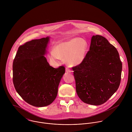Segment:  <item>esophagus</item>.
Returning a JSON list of instances; mask_svg holds the SVG:
<instances>
[{
  "mask_svg": "<svg viewBox=\"0 0 132 132\" xmlns=\"http://www.w3.org/2000/svg\"><path fill=\"white\" fill-rule=\"evenodd\" d=\"M65 71L67 73H71L72 72V71L71 69H70L69 68H65Z\"/></svg>",
  "mask_w": 132,
  "mask_h": 132,
  "instance_id": "obj_1",
  "label": "esophagus"
}]
</instances>
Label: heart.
Wrapping results in <instances>:
<instances>
[{"instance_id":"1","label":"heart","mask_w":132,"mask_h":132,"mask_svg":"<svg viewBox=\"0 0 132 132\" xmlns=\"http://www.w3.org/2000/svg\"><path fill=\"white\" fill-rule=\"evenodd\" d=\"M87 49L88 43L85 39L73 38L58 43L50 51L49 57L54 62H58L60 58L70 65H78L85 60Z\"/></svg>"}]
</instances>
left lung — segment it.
<instances>
[{"label":"left lung","instance_id":"8db88e82","mask_svg":"<svg viewBox=\"0 0 132 132\" xmlns=\"http://www.w3.org/2000/svg\"><path fill=\"white\" fill-rule=\"evenodd\" d=\"M72 69L77 94L81 101L88 104H104L120 85L122 62L119 53L101 36H93L85 60Z\"/></svg>","mask_w":132,"mask_h":132}]
</instances>
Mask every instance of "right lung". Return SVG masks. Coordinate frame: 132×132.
Segmentation results:
<instances>
[{"label":"right lung","instance_id":"1","mask_svg":"<svg viewBox=\"0 0 132 132\" xmlns=\"http://www.w3.org/2000/svg\"><path fill=\"white\" fill-rule=\"evenodd\" d=\"M49 37L33 39L18 48L13 64L16 90L28 104L47 106L55 99L65 68L50 66L44 55Z\"/></svg>","mask_w":132,"mask_h":132}]
</instances>
